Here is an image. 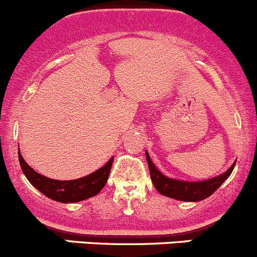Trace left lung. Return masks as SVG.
Listing matches in <instances>:
<instances>
[{"mask_svg":"<svg viewBox=\"0 0 257 257\" xmlns=\"http://www.w3.org/2000/svg\"><path fill=\"white\" fill-rule=\"evenodd\" d=\"M147 164H149L150 175H151V181L157 191L161 195L171 199L180 200V201H201L206 197L211 196L212 194L223 184L226 179L231 175L236 161L231 165L230 169L218 176L206 180V181L200 182H189L181 181V180H175L166 177L164 174L156 169L154 162L151 161L149 156V152L146 151Z\"/></svg>","mask_w":257,"mask_h":257,"instance_id":"8db88e82","label":"left lung"}]
</instances>
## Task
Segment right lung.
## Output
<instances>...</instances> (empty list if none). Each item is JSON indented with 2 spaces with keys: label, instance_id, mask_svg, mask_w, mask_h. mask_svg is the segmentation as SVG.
I'll return each mask as SVG.
<instances>
[{
  "label": "right lung",
  "instance_id": "right-lung-1",
  "mask_svg": "<svg viewBox=\"0 0 257 257\" xmlns=\"http://www.w3.org/2000/svg\"><path fill=\"white\" fill-rule=\"evenodd\" d=\"M19 160L25 176L31 182L32 186L36 187L48 199L68 204V202H78L88 197L96 196L103 189L110 175L113 157H111L107 164L98 169L97 171L81 179L71 180V181H58V180L48 179L43 175H40L26 164L20 152Z\"/></svg>",
  "mask_w": 257,
  "mask_h": 257
}]
</instances>
